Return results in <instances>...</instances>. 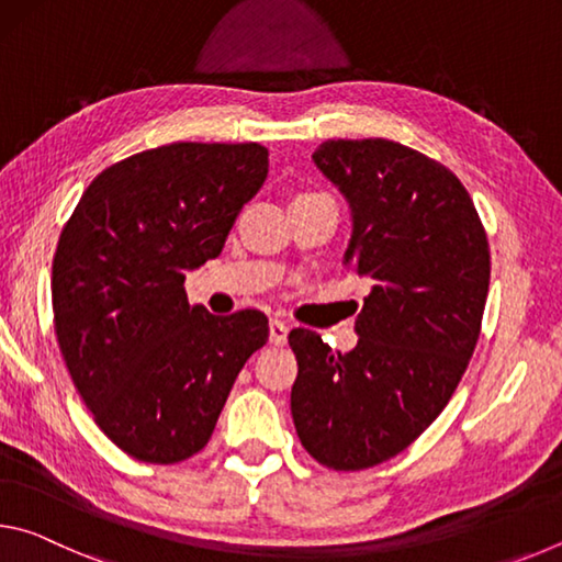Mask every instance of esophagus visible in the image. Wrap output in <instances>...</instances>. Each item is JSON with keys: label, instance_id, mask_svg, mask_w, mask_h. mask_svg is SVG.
Listing matches in <instances>:
<instances>
[{"label": "esophagus", "instance_id": "1", "mask_svg": "<svg viewBox=\"0 0 562 562\" xmlns=\"http://www.w3.org/2000/svg\"><path fill=\"white\" fill-rule=\"evenodd\" d=\"M288 325L282 319H270V341L274 347H282L288 341Z\"/></svg>", "mask_w": 562, "mask_h": 562}]
</instances>
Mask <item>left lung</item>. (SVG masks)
<instances>
[{"mask_svg":"<svg viewBox=\"0 0 562 562\" xmlns=\"http://www.w3.org/2000/svg\"><path fill=\"white\" fill-rule=\"evenodd\" d=\"M351 211L345 265L372 282L357 347L292 329L294 429L335 471L389 461L449 404L481 335L486 231L449 168L386 138L325 140L315 154Z\"/></svg>","mask_w":562,"mask_h":562,"instance_id":"8db88e82","label":"left lung"}]
</instances>
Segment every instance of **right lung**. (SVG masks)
Returning <instances> with one entry per match:
<instances>
[{
    "label": "right lung",
    "mask_w": 562,
    "mask_h": 562,
    "mask_svg": "<svg viewBox=\"0 0 562 562\" xmlns=\"http://www.w3.org/2000/svg\"><path fill=\"white\" fill-rule=\"evenodd\" d=\"M260 144H170L91 180L52 265L54 329L93 422L121 451L178 463L211 441L268 317L188 304L186 272L223 252L268 178Z\"/></svg>",
    "instance_id": "1"
}]
</instances>
